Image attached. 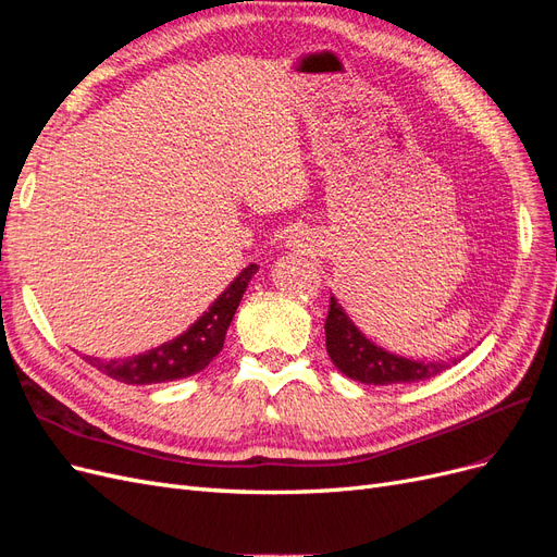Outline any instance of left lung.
I'll return each mask as SVG.
<instances>
[{
    "label": "left lung",
    "mask_w": 557,
    "mask_h": 557,
    "mask_svg": "<svg viewBox=\"0 0 557 557\" xmlns=\"http://www.w3.org/2000/svg\"><path fill=\"white\" fill-rule=\"evenodd\" d=\"M325 344L334 367L339 369L342 374H346L352 381L374 385L425 381L446 372L450 364L460 362V358L450 362H418L393 356V352H387L374 342H369L367 336L350 323V318L344 313L339 305H336L334 297H330V311L325 318Z\"/></svg>",
    "instance_id": "left-lung-1"
}]
</instances>
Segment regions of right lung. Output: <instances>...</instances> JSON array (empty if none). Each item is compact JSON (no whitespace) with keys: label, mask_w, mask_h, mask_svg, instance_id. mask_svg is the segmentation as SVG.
<instances>
[{"label":"right lung","mask_w":557,"mask_h":557,"mask_svg":"<svg viewBox=\"0 0 557 557\" xmlns=\"http://www.w3.org/2000/svg\"><path fill=\"white\" fill-rule=\"evenodd\" d=\"M258 272V264H248L244 272L234 278L223 295L201 313L195 323L178 334L176 339L164 342L158 348H150L139 356L125 360H99L86 358L99 372L129 385L166 383L193 376L201 372L218 352L223 350L227 327L237 311L239 301L248 288V281Z\"/></svg>","instance_id":"right-lung-1"}]
</instances>
